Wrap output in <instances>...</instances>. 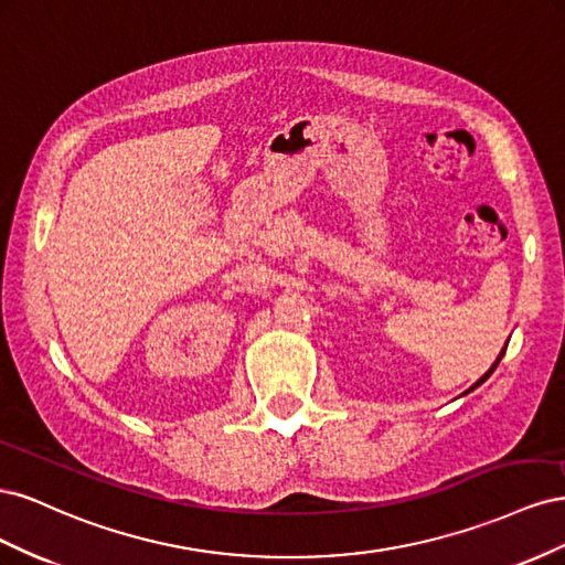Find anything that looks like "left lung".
Here are the masks:
<instances>
[{
	"instance_id": "8db88e82",
	"label": "left lung",
	"mask_w": 565,
	"mask_h": 565,
	"mask_svg": "<svg viewBox=\"0 0 565 565\" xmlns=\"http://www.w3.org/2000/svg\"><path fill=\"white\" fill-rule=\"evenodd\" d=\"M504 351H507V349H504ZM504 351H502V353H500V358H498V361H494V363H492V367H490V370H488V372H486V374H483V377H481V380H478V382H476V384H473V386H471V388H469V391H473V388H476V386H481V384H483V382H486V380H488V377H490V374H492V372H494V367H498V365H500V361H502V355H504Z\"/></svg>"
}]
</instances>
